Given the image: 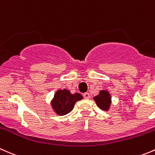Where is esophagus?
Instances as JSON below:
<instances>
[{"label": "esophagus", "instance_id": "34e87169", "mask_svg": "<svg viewBox=\"0 0 155 155\" xmlns=\"http://www.w3.org/2000/svg\"><path fill=\"white\" fill-rule=\"evenodd\" d=\"M84 97L86 99H89V98H90V95H89V92H86V93L84 94Z\"/></svg>", "mask_w": 155, "mask_h": 155}]
</instances>
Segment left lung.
<instances>
[{
    "label": "left lung",
    "instance_id": "8db88e82",
    "mask_svg": "<svg viewBox=\"0 0 155 155\" xmlns=\"http://www.w3.org/2000/svg\"><path fill=\"white\" fill-rule=\"evenodd\" d=\"M93 99L96 103L97 106L102 110H109L112 101H111V95L108 91L101 90L98 95L93 97Z\"/></svg>",
    "mask_w": 155,
    "mask_h": 155
}]
</instances>
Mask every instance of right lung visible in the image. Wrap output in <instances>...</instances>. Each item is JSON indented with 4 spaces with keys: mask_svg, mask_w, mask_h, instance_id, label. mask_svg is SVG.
Returning <instances> with one entry per match:
<instances>
[{
    "mask_svg": "<svg viewBox=\"0 0 155 155\" xmlns=\"http://www.w3.org/2000/svg\"><path fill=\"white\" fill-rule=\"evenodd\" d=\"M81 99H83V95L78 92L71 94L66 89H58L54 94L51 105L56 114L64 116L71 112L76 102Z\"/></svg>",
    "mask_w": 155,
    "mask_h": 155,
    "instance_id": "1",
    "label": "right lung"
}]
</instances>
